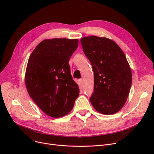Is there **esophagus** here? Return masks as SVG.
I'll return each mask as SVG.
<instances>
[{
    "instance_id": "obj_1",
    "label": "esophagus",
    "mask_w": 154,
    "mask_h": 154,
    "mask_svg": "<svg viewBox=\"0 0 154 154\" xmlns=\"http://www.w3.org/2000/svg\"><path fill=\"white\" fill-rule=\"evenodd\" d=\"M83 79H79V84L80 85H83Z\"/></svg>"
}]
</instances>
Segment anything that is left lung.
<instances>
[{"label":"left lung","mask_w":154,"mask_h":154,"mask_svg":"<svg viewBox=\"0 0 154 154\" xmlns=\"http://www.w3.org/2000/svg\"><path fill=\"white\" fill-rule=\"evenodd\" d=\"M94 74L93 107L102 114L112 115L125 105L132 85V70L126 57L114 40L97 36L80 39Z\"/></svg>","instance_id":"1"}]
</instances>
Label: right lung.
<instances>
[{
	"label": "right lung",
	"instance_id": "right-lung-1",
	"mask_svg": "<svg viewBox=\"0 0 154 154\" xmlns=\"http://www.w3.org/2000/svg\"><path fill=\"white\" fill-rule=\"evenodd\" d=\"M78 44V39H45L29 59L25 74L27 92L37 106L51 117L68 114L79 95L69 63Z\"/></svg>",
	"mask_w": 154,
	"mask_h": 154
}]
</instances>
